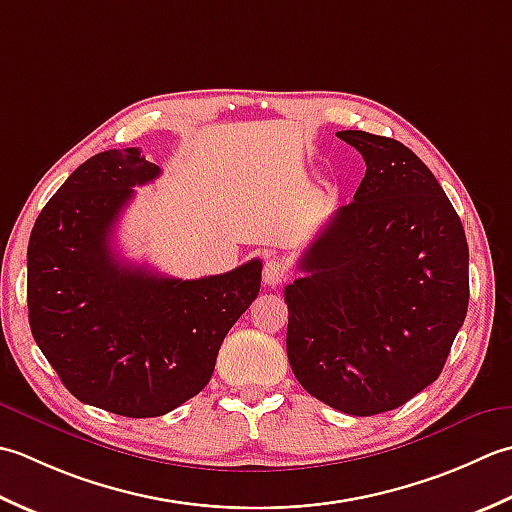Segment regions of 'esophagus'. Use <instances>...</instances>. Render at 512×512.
Masks as SVG:
<instances>
[{
    "label": "esophagus",
    "instance_id": "esophagus-1",
    "mask_svg": "<svg viewBox=\"0 0 512 512\" xmlns=\"http://www.w3.org/2000/svg\"><path fill=\"white\" fill-rule=\"evenodd\" d=\"M287 280V267L278 258H267L263 267V283L267 287H278Z\"/></svg>",
    "mask_w": 512,
    "mask_h": 512
}]
</instances>
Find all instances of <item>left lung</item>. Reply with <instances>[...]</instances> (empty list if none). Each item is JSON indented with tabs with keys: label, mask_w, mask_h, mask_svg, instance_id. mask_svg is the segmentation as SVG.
Segmentation results:
<instances>
[{
	"label": "left lung",
	"mask_w": 512,
	"mask_h": 512,
	"mask_svg": "<svg viewBox=\"0 0 512 512\" xmlns=\"http://www.w3.org/2000/svg\"><path fill=\"white\" fill-rule=\"evenodd\" d=\"M367 172L285 287L302 389L349 415L393 411L440 378L468 309V245L442 185L395 139L342 130Z\"/></svg>",
	"instance_id": "obj_1"
}]
</instances>
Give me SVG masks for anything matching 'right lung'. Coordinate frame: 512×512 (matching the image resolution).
<instances>
[{
  "label": "right lung",
  "mask_w": 512,
  "mask_h": 512,
  "mask_svg": "<svg viewBox=\"0 0 512 512\" xmlns=\"http://www.w3.org/2000/svg\"><path fill=\"white\" fill-rule=\"evenodd\" d=\"M161 174L139 148L95 154L37 216L28 243V322L77 400L156 417L210 382L218 349L260 289V260L181 280L114 254L134 185Z\"/></svg>",
  "instance_id": "add662e5"
}]
</instances>
